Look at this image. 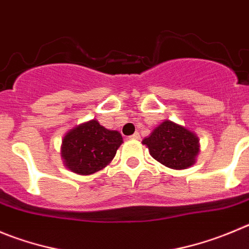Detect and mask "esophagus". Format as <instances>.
<instances>
[{
  "label": "esophagus",
  "instance_id": "esophagus-1",
  "mask_svg": "<svg viewBox=\"0 0 249 249\" xmlns=\"http://www.w3.org/2000/svg\"><path fill=\"white\" fill-rule=\"evenodd\" d=\"M130 139H131V140H140V134H139V132H135L134 135L130 136Z\"/></svg>",
  "mask_w": 249,
  "mask_h": 249
}]
</instances>
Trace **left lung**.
Masks as SVG:
<instances>
[{"label": "left lung", "mask_w": 249, "mask_h": 249, "mask_svg": "<svg viewBox=\"0 0 249 249\" xmlns=\"http://www.w3.org/2000/svg\"><path fill=\"white\" fill-rule=\"evenodd\" d=\"M142 145L151 156L172 169H187L196 162L200 151L198 135L183 125L164 120L153 129Z\"/></svg>", "instance_id": "1"}]
</instances>
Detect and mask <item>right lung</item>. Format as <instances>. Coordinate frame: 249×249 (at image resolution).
<instances>
[{
  "label": "right lung",
  "mask_w": 249,
  "mask_h": 249,
  "mask_svg": "<svg viewBox=\"0 0 249 249\" xmlns=\"http://www.w3.org/2000/svg\"><path fill=\"white\" fill-rule=\"evenodd\" d=\"M123 143L117 130L102 126L98 120L82 123L65 134L61 159L69 171L89 176L108 166Z\"/></svg>",
  "instance_id": "right-lung-1"
}]
</instances>
